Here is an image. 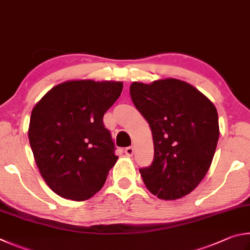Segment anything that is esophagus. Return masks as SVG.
Returning <instances> with one entry per match:
<instances>
[{"label":"esophagus","instance_id":"esophagus-1","mask_svg":"<svg viewBox=\"0 0 250 250\" xmlns=\"http://www.w3.org/2000/svg\"><path fill=\"white\" fill-rule=\"evenodd\" d=\"M124 151H125V154L127 155V156H133V154H134V147L133 146L126 147L125 149H124Z\"/></svg>","mask_w":250,"mask_h":250}]
</instances>
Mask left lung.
<instances>
[{
	"label": "left lung",
	"mask_w": 250,
	"mask_h": 250,
	"mask_svg": "<svg viewBox=\"0 0 250 250\" xmlns=\"http://www.w3.org/2000/svg\"><path fill=\"white\" fill-rule=\"evenodd\" d=\"M129 92L154 139V160L139 169L144 183L159 199L189 194L215 154L220 136L215 106L193 85L177 79L133 82Z\"/></svg>",
	"instance_id": "left-lung-1"
}]
</instances>
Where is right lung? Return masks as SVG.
<instances>
[{"instance_id": "obj_1", "label": "right lung", "mask_w": 250, "mask_h": 250, "mask_svg": "<svg viewBox=\"0 0 250 250\" xmlns=\"http://www.w3.org/2000/svg\"><path fill=\"white\" fill-rule=\"evenodd\" d=\"M122 90V82L67 81L35 105L29 144L42 177L55 193L84 201L102 189L118 158L103 116Z\"/></svg>"}]
</instances>
